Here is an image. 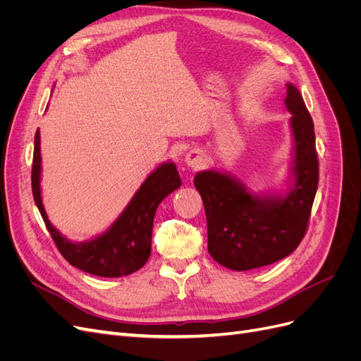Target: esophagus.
I'll return each mask as SVG.
<instances>
[{
    "label": "esophagus",
    "mask_w": 361,
    "mask_h": 361,
    "mask_svg": "<svg viewBox=\"0 0 361 361\" xmlns=\"http://www.w3.org/2000/svg\"><path fill=\"white\" fill-rule=\"evenodd\" d=\"M185 162H187L192 169H200L204 166L206 158L200 150H191L190 154H187V157H185Z\"/></svg>",
    "instance_id": "esophagus-1"
}]
</instances>
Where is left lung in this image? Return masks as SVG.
<instances>
[{
  "instance_id": "8db88e82",
  "label": "left lung",
  "mask_w": 361,
  "mask_h": 361,
  "mask_svg": "<svg viewBox=\"0 0 361 361\" xmlns=\"http://www.w3.org/2000/svg\"><path fill=\"white\" fill-rule=\"evenodd\" d=\"M285 104L292 113L295 185L283 197H256L227 174L209 170L194 178L207 221V251L235 271L267 267L289 256L307 232L319 182L313 120L301 93L286 84Z\"/></svg>"
}]
</instances>
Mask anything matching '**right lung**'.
<instances>
[{"instance_id":"obj_1","label":"right lung","mask_w":361,"mask_h":361,"mask_svg":"<svg viewBox=\"0 0 361 361\" xmlns=\"http://www.w3.org/2000/svg\"><path fill=\"white\" fill-rule=\"evenodd\" d=\"M180 178L173 162L162 164L141 185L116 223L92 241L73 244L63 238L49 223L40 199V134L35 135L31 188L32 197L45 221L52 241L72 267L97 277H122L143 267L152 248V227L158 204L180 187Z\"/></svg>"}]
</instances>
